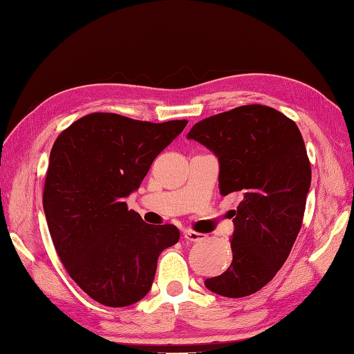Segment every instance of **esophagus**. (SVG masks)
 <instances>
[{"label":"esophagus","instance_id":"34e87169","mask_svg":"<svg viewBox=\"0 0 354 354\" xmlns=\"http://www.w3.org/2000/svg\"><path fill=\"white\" fill-rule=\"evenodd\" d=\"M183 237H185V240H188V242H202V240L206 239L205 234H200V232L191 231V230H186L183 232Z\"/></svg>","mask_w":354,"mask_h":354}]
</instances>
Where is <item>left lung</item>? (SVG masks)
Returning <instances> with one entry per match:
<instances>
[{"label":"left lung","mask_w":354,"mask_h":354,"mask_svg":"<svg viewBox=\"0 0 354 354\" xmlns=\"http://www.w3.org/2000/svg\"><path fill=\"white\" fill-rule=\"evenodd\" d=\"M218 158L220 194L239 196L231 211L232 262L206 288L245 297L268 283L301 231L311 166L297 124L263 104H246L196 123L188 132Z\"/></svg>","instance_id":"obj_1"}]
</instances>
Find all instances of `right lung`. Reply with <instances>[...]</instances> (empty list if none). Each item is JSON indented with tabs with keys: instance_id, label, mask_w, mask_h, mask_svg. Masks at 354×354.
I'll return each mask as SVG.
<instances>
[{
	"instance_id": "add662e5",
	"label": "right lung",
	"mask_w": 354,
	"mask_h": 354,
	"mask_svg": "<svg viewBox=\"0 0 354 354\" xmlns=\"http://www.w3.org/2000/svg\"><path fill=\"white\" fill-rule=\"evenodd\" d=\"M186 123L94 112L52 146L43 192L52 242L73 282L100 304L118 308L143 299L160 252L178 242L177 226L145 223L124 198Z\"/></svg>"
}]
</instances>
